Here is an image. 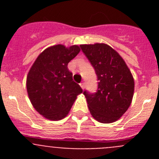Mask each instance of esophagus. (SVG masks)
Here are the masks:
<instances>
[{
  "instance_id": "obj_1",
  "label": "esophagus",
  "mask_w": 159,
  "mask_h": 159,
  "mask_svg": "<svg viewBox=\"0 0 159 159\" xmlns=\"http://www.w3.org/2000/svg\"><path fill=\"white\" fill-rule=\"evenodd\" d=\"M80 87H81V88H82V89H84V88H85V84H84V82L80 83Z\"/></svg>"
}]
</instances>
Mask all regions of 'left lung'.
Masks as SVG:
<instances>
[{
  "label": "left lung",
  "instance_id": "obj_1",
  "mask_svg": "<svg viewBox=\"0 0 159 159\" xmlns=\"http://www.w3.org/2000/svg\"><path fill=\"white\" fill-rule=\"evenodd\" d=\"M80 47L99 80L95 93L84 92L90 112L99 123L116 122L131 103L134 90L131 72L120 55L106 43Z\"/></svg>",
  "mask_w": 159,
  "mask_h": 159
}]
</instances>
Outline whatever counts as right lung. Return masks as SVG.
I'll return each instance as SVG.
<instances>
[{"mask_svg":"<svg viewBox=\"0 0 159 159\" xmlns=\"http://www.w3.org/2000/svg\"><path fill=\"white\" fill-rule=\"evenodd\" d=\"M80 52L78 45L52 46L42 52L32 64L26 87L36 111L50 120L67 116L82 88L72 80L67 64Z\"/></svg>","mask_w":159,"mask_h":159,"instance_id":"right-lung-1","label":"right lung"}]
</instances>
